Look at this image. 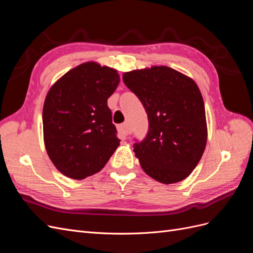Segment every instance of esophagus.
I'll return each instance as SVG.
<instances>
[{
    "label": "esophagus",
    "mask_w": 253,
    "mask_h": 253,
    "mask_svg": "<svg viewBox=\"0 0 253 253\" xmlns=\"http://www.w3.org/2000/svg\"><path fill=\"white\" fill-rule=\"evenodd\" d=\"M118 129H119V132H120L122 135H125V136H127L128 134H131V129H129V126H128L127 124H122V125H120V126H118Z\"/></svg>",
    "instance_id": "obj_1"
}]
</instances>
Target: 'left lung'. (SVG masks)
Listing matches in <instances>:
<instances>
[{"label":"left lung","instance_id":"left-lung-1","mask_svg":"<svg viewBox=\"0 0 253 253\" xmlns=\"http://www.w3.org/2000/svg\"><path fill=\"white\" fill-rule=\"evenodd\" d=\"M122 79L148 114V134L134 143L142 170L166 185L187 178L200 163L208 135L196 83L168 66L127 72Z\"/></svg>","mask_w":253,"mask_h":253}]
</instances>
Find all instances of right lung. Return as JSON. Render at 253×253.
Segmentation results:
<instances>
[{"mask_svg": "<svg viewBox=\"0 0 253 253\" xmlns=\"http://www.w3.org/2000/svg\"><path fill=\"white\" fill-rule=\"evenodd\" d=\"M119 81L114 68L85 62L48 90L42 115L44 143L52 164L67 177L84 179L98 173L118 148L108 99Z\"/></svg>", "mask_w": 253, "mask_h": 253, "instance_id": "right-lung-1", "label": "right lung"}]
</instances>
